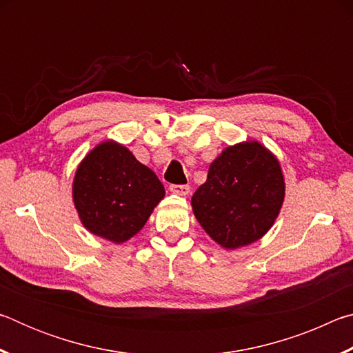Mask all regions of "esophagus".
<instances>
[{"mask_svg":"<svg viewBox=\"0 0 353 353\" xmlns=\"http://www.w3.org/2000/svg\"><path fill=\"white\" fill-rule=\"evenodd\" d=\"M170 191L174 194H179V196H187L190 193V187L188 185H171Z\"/></svg>","mask_w":353,"mask_h":353,"instance_id":"obj_1","label":"esophagus"}]
</instances>
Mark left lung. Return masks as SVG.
<instances>
[{"label":"left lung","instance_id":"1","mask_svg":"<svg viewBox=\"0 0 353 353\" xmlns=\"http://www.w3.org/2000/svg\"><path fill=\"white\" fill-rule=\"evenodd\" d=\"M285 198L279 160L256 141L225 148L208 168L191 205L208 235L225 249L254 243L271 229Z\"/></svg>","mask_w":353,"mask_h":353}]
</instances>
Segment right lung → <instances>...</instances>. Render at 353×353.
Returning a JSON list of instances; mask_svg holds the SVG:
<instances>
[{"mask_svg":"<svg viewBox=\"0 0 353 353\" xmlns=\"http://www.w3.org/2000/svg\"><path fill=\"white\" fill-rule=\"evenodd\" d=\"M163 196L159 177L115 141L101 143L88 152L73 182L82 224L113 243L128 241L140 232Z\"/></svg>","mask_w":353,"mask_h":353,"instance_id":"right-lung-1","label":"right lung"}]
</instances>
